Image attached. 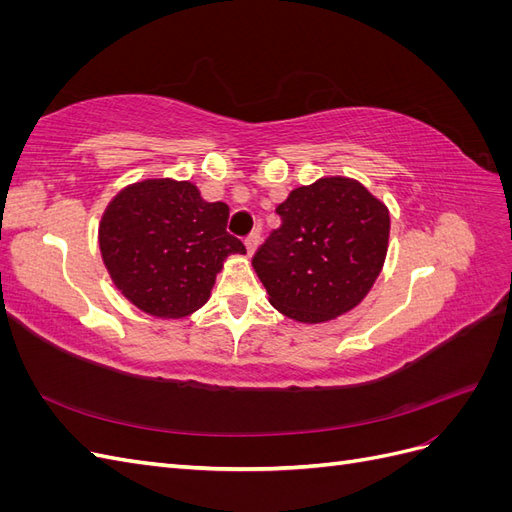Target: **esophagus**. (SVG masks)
Here are the masks:
<instances>
[{
    "mask_svg": "<svg viewBox=\"0 0 512 512\" xmlns=\"http://www.w3.org/2000/svg\"><path fill=\"white\" fill-rule=\"evenodd\" d=\"M258 243H260V235H258V232H252V235L245 239V247H247V254H250V256H254V254H256V250H258Z\"/></svg>",
    "mask_w": 512,
    "mask_h": 512,
    "instance_id": "obj_1",
    "label": "esophagus"
}]
</instances>
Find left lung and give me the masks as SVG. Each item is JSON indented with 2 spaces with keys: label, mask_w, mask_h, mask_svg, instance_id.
I'll use <instances>...</instances> for the list:
<instances>
[{
  "label": "left lung",
  "mask_w": 512,
  "mask_h": 512,
  "mask_svg": "<svg viewBox=\"0 0 512 512\" xmlns=\"http://www.w3.org/2000/svg\"><path fill=\"white\" fill-rule=\"evenodd\" d=\"M275 211L282 226L252 267L277 312L324 324L361 305L389 252V207L361 181L329 175L294 188Z\"/></svg>",
  "instance_id": "8db88e82"
}]
</instances>
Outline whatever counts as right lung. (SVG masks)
<instances>
[{"label":"right lung","instance_id":"right-lung-1","mask_svg":"<svg viewBox=\"0 0 512 512\" xmlns=\"http://www.w3.org/2000/svg\"><path fill=\"white\" fill-rule=\"evenodd\" d=\"M230 209L192 181L141 179L121 188L98 224L115 288L143 314L179 320L203 307L228 256L245 247L226 232Z\"/></svg>","mask_w":512,"mask_h":512}]
</instances>
